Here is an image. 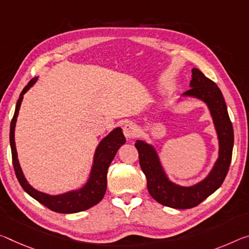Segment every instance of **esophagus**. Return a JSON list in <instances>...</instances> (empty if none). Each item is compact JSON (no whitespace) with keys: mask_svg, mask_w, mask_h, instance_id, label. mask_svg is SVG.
I'll list each match as a JSON object with an SVG mask.
<instances>
[{"mask_svg":"<svg viewBox=\"0 0 249 249\" xmlns=\"http://www.w3.org/2000/svg\"><path fill=\"white\" fill-rule=\"evenodd\" d=\"M123 133L126 139H134L137 135V127L133 123H126L123 127Z\"/></svg>","mask_w":249,"mask_h":249,"instance_id":"esophagus-1","label":"esophagus"}]
</instances>
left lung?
<instances>
[{"label": "left lung", "instance_id": "8db88e82", "mask_svg": "<svg viewBox=\"0 0 249 249\" xmlns=\"http://www.w3.org/2000/svg\"><path fill=\"white\" fill-rule=\"evenodd\" d=\"M189 86L191 89L186 90L183 96L198 98L208 106L218 137V159L210 174L193 186H179L168 179L160 164L159 154L151 144L140 140L135 143V147L139 151L141 168L147 179L149 194L160 204L177 210H187L197 206L220 187L230 169L234 146L232 125L218 86L198 69L192 70Z\"/></svg>", "mask_w": 249, "mask_h": 249}]
</instances>
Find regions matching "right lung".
<instances>
[{
	"instance_id": "right-lung-1",
	"label": "right lung",
	"mask_w": 249,
	"mask_h": 249,
	"mask_svg": "<svg viewBox=\"0 0 249 249\" xmlns=\"http://www.w3.org/2000/svg\"><path fill=\"white\" fill-rule=\"evenodd\" d=\"M36 80L37 77L31 80L29 84L23 89L21 95H19L18 100L17 106H15L14 116L11 122L10 144L15 175L18 177V183L21 184V186L27 194L32 196L34 199H36L38 203L44 205L45 207L50 208L51 211L62 213V214H72V213L86 211L89 208L93 207L94 205L100 203L105 195L106 187H107V169L109 164L112 163L114 156L116 155L118 148L123 144H125L126 140L124 137V134L122 132L121 127H116L100 142V144L96 147L95 154H94L93 166L92 169H90L89 179L84 186L81 187L80 189L71 191L61 195L52 196L33 188L27 183L24 174L22 172V168L19 166L17 147H15L14 131L18 110L19 107H21V103L23 100V95L30 89V88H32Z\"/></svg>"
}]
</instances>
